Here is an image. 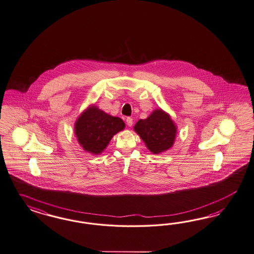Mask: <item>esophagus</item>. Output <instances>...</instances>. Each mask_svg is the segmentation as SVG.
<instances>
[{"mask_svg":"<svg viewBox=\"0 0 254 254\" xmlns=\"http://www.w3.org/2000/svg\"><path fill=\"white\" fill-rule=\"evenodd\" d=\"M127 124L128 127H131L133 125V119L131 117H127Z\"/></svg>","mask_w":254,"mask_h":254,"instance_id":"obj_1","label":"esophagus"}]
</instances>
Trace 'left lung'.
Listing matches in <instances>:
<instances>
[{"label":"left lung","instance_id":"8db88e82","mask_svg":"<svg viewBox=\"0 0 254 254\" xmlns=\"http://www.w3.org/2000/svg\"><path fill=\"white\" fill-rule=\"evenodd\" d=\"M134 129L153 154L167 151L173 145L177 127L170 116L162 110H155L146 119H140Z\"/></svg>","mask_w":254,"mask_h":254}]
</instances>
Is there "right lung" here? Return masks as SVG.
I'll return each mask as SVG.
<instances>
[{
    "instance_id": "add662e5",
    "label": "right lung",
    "mask_w": 254,
    "mask_h": 254,
    "mask_svg": "<svg viewBox=\"0 0 254 254\" xmlns=\"http://www.w3.org/2000/svg\"><path fill=\"white\" fill-rule=\"evenodd\" d=\"M125 123L119 117L107 115L95 106L89 107L75 123V135L84 150L99 154L107 147L117 132L123 130Z\"/></svg>"
}]
</instances>
